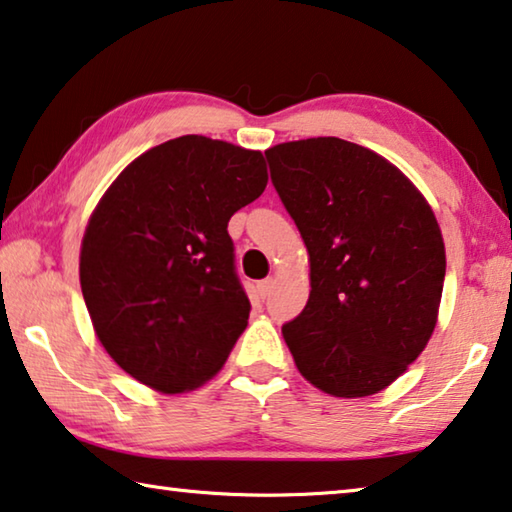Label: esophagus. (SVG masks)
<instances>
[{
    "label": "esophagus",
    "instance_id": "1",
    "mask_svg": "<svg viewBox=\"0 0 512 512\" xmlns=\"http://www.w3.org/2000/svg\"><path fill=\"white\" fill-rule=\"evenodd\" d=\"M271 289H273V278H266V280H262V282H257V294H259V298L269 296Z\"/></svg>",
    "mask_w": 512,
    "mask_h": 512
}]
</instances>
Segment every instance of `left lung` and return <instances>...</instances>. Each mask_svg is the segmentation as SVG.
Here are the masks:
<instances>
[{
	"label": "left lung",
	"instance_id": "1",
	"mask_svg": "<svg viewBox=\"0 0 512 512\" xmlns=\"http://www.w3.org/2000/svg\"><path fill=\"white\" fill-rule=\"evenodd\" d=\"M264 154L310 253V298L282 326L296 367L330 396L376 394L435 330L446 255L433 209L358 143L319 136Z\"/></svg>",
	"mask_w": 512,
	"mask_h": 512
}]
</instances>
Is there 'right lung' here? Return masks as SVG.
<instances>
[{"label": "right lung", "mask_w": 512, "mask_h": 512, "mask_svg": "<svg viewBox=\"0 0 512 512\" xmlns=\"http://www.w3.org/2000/svg\"><path fill=\"white\" fill-rule=\"evenodd\" d=\"M269 182L262 152L189 134L134 159L88 221L79 282L95 335L164 394L212 378L248 326L227 223Z\"/></svg>", "instance_id": "obj_1"}]
</instances>
